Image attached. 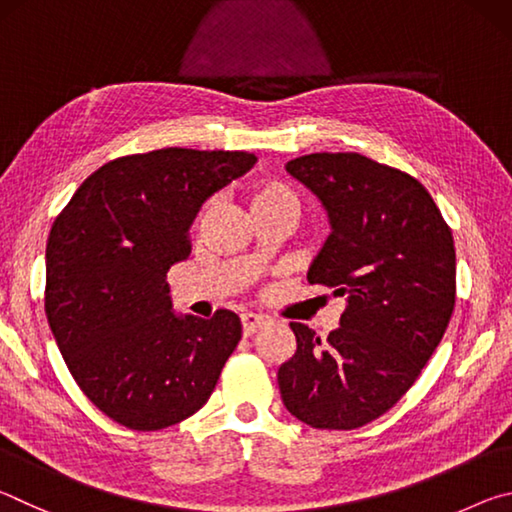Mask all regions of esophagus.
Masks as SVG:
<instances>
[{"mask_svg":"<svg viewBox=\"0 0 512 512\" xmlns=\"http://www.w3.org/2000/svg\"><path fill=\"white\" fill-rule=\"evenodd\" d=\"M264 325H268V318L259 316V314H244V316H241V327H244V336H253Z\"/></svg>","mask_w":512,"mask_h":512,"instance_id":"esophagus-1","label":"esophagus"}]
</instances>
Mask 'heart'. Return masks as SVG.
I'll list each match as a JSON object with an SVG mask.
<instances>
[{
    "label": "heart",
    "mask_w": 512,
    "mask_h": 512,
    "mask_svg": "<svg viewBox=\"0 0 512 512\" xmlns=\"http://www.w3.org/2000/svg\"><path fill=\"white\" fill-rule=\"evenodd\" d=\"M248 201L253 207V214L277 210V207H289V210L298 212V196L293 194V189L277 178H255L248 187ZM210 203L203 205V210L198 212V221L203 219Z\"/></svg>",
    "instance_id": "obj_1"
}]
</instances>
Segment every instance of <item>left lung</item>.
<instances>
[{
    "label": "left lung",
    "instance_id": "obj_1",
    "mask_svg": "<svg viewBox=\"0 0 512 512\" xmlns=\"http://www.w3.org/2000/svg\"><path fill=\"white\" fill-rule=\"evenodd\" d=\"M287 171L332 219L307 280L348 307L327 341L291 323L298 348L277 384L300 422L352 431L391 411L443 341L456 302L452 228L418 178L361 153L302 155Z\"/></svg>",
    "mask_w": 512,
    "mask_h": 512
}]
</instances>
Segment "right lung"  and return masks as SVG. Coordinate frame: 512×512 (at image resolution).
I'll return each mask as SVG.
<instances>
[{
    "mask_svg": "<svg viewBox=\"0 0 512 512\" xmlns=\"http://www.w3.org/2000/svg\"><path fill=\"white\" fill-rule=\"evenodd\" d=\"M255 162L180 146L124 155L85 178L51 225L49 327L85 397L121 427L158 431L194 415L241 341L228 309L173 316L167 273L192 253L205 198Z\"/></svg>",
    "mask_w": 512,
    "mask_h": 512,
    "instance_id": "right-lung-1",
    "label": "right lung"
}]
</instances>
